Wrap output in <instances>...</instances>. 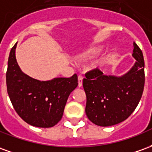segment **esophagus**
<instances>
[{"mask_svg":"<svg viewBox=\"0 0 152 152\" xmlns=\"http://www.w3.org/2000/svg\"><path fill=\"white\" fill-rule=\"evenodd\" d=\"M83 85V76H78V86L81 87Z\"/></svg>","mask_w":152,"mask_h":152,"instance_id":"obj_1","label":"esophagus"}]
</instances>
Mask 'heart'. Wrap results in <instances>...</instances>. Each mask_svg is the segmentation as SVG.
<instances>
[{"label": "heart", "instance_id": "b5f03b06", "mask_svg": "<svg viewBox=\"0 0 152 152\" xmlns=\"http://www.w3.org/2000/svg\"><path fill=\"white\" fill-rule=\"evenodd\" d=\"M104 49H105V47L103 45H93V46L87 47L81 51H80L79 53H76L75 56V59L77 63H85L89 62V61H92L97 57L99 56L103 52ZM111 56H112L111 53H107L101 60L100 65L106 63Z\"/></svg>", "mask_w": 152, "mask_h": 152}]
</instances>
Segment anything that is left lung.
Masks as SVG:
<instances>
[{
	"label": "left lung",
	"mask_w": 152,
	"mask_h": 152,
	"mask_svg": "<svg viewBox=\"0 0 152 152\" xmlns=\"http://www.w3.org/2000/svg\"><path fill=\"white\" fill-rule=\"evenodd\" d=\"M132 56L136 62L122 76H107L99 69L86 75V113L94 124L102 127L119 124L137 107L143 92L145 65L142 52L135 42Z\"/></svg>",
	"instance_id": "obj_1"
}]
</instances>
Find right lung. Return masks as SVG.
<instances>
[{
	"mask_svg": "<svg viewBox=\"0 0 152 152\" xmlns=\"http://www.w3.org/2000/svg\"><path fill=\"white\" fill-rule=\"evenodd\" d=\"M12 48L8 59L6 86L14 108L28 124L39 128L53 127L62 119L70 94L78 86L77 75L39 80L22 72L15 50Z\"/></svg>",
	"mask_w": 152,
	"mask_h": 152,
	"instance_id": "obj_1",
	"label": "right lung"
}]
</instances>
